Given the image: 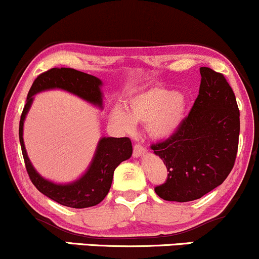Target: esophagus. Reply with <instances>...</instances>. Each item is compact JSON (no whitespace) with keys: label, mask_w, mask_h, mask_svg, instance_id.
Masks as SVG:
<instances>
[{"label":"esophagus","mask_w":259,"mask_h":259,"mask_svg":"<svg viewBox=\"0 0 259 259\" xmlns=\"http://www.w3.org/2000/svg\"><path fill=\"white\" fill-rule=\"evenodd\" d=\"M146 153H147L146 147L141 146V144H135V147H133V157L138 158L141 157V155L146 154Z\"/></svg>","instance_id":"1"}]
</instances>
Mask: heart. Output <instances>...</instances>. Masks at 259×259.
Segmentation results:
<instances>
[{
  "label": "heart",
  "mask_w": 259,
  "mask_h": 259,
  "mask_svg": "<svg viewBox=\"0 0 259 259\" xmlns=\"http://www.w3.org/2000/svg\"><path fill=\"white\" fill-rule=\"evenodd\" d=\"M185 99L169 89L154 86L146 89L126 101V110L116 106L111 121L124 131H131L136 122L146 123L154 138H169L177 132L184 118Z\"/></svg>",
  "instance_id": "obj_1"
}]
</instances>
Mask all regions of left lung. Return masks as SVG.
<instances>
[{"label": "left lung", "instance_id": "8db88e82", "mask_svg": "<svg viewBox=\"0 0 259 259\" xmlns=\"http://www.w3.org/2000/svg\"><path fill=\"white\" fill-rule=\"evenodd\" d=\"M199 95L173 136L153 143L168 177L155 186L168 201L200 199L225 182L235 165L240 137V110L226 77L200 68Z\"/></svg>", "mask_w": 259, "mask_h": 259}]
</instances>
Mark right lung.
Segmentation results:
<instances>
[{"mask_svg":"<svg viewBox=\"0 0 259 259\" xmlns=\"http://www.w3.org/2000/svg\"><path fill=\"white\" fill-rule=\"evenodd\" d=\"M101 80L97 77L75 70L71 68H53L39 74L33 81L27 102L19 121V142L27 173L33 185L58 204L73 208H84L100 204L110 191L113 171L118 164L132 155V142L128 137L101 138L97 146L95 157L88 171L71 184L60 185L43 179L30 163L23 143V122L28 112L33 95L49 89H63L81 97L91 104L102 106V94L100 91Z\"/></svg>","mask_w":259,"mask_h":259,"instance_id":"right-lung-1","label":"right lung"}]
</instances>
